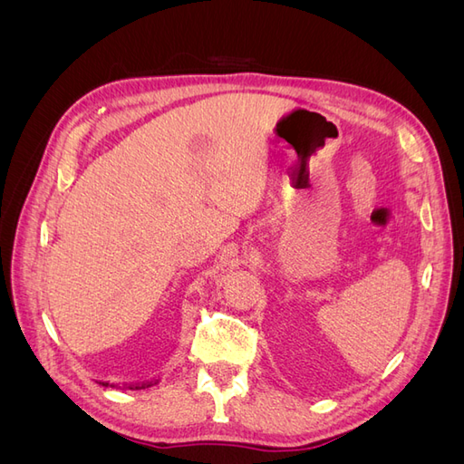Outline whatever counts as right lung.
<instances>
[{
	"label": "right lung",
	"mask_w": 464,
	"mask_h": 464,
	"mask_svg": "<svg viewBox=\"0 0 464 464\" xmlns=\"http://www.w3.org/2000/svg\"><path fill=\"white\" fill-rule=\"evenodd\" d=\"M102 385H108V383H102ZM150 385H154V383H141V385H128L125 389H131V391H135V389H145V387H150Z\"/></svg>",
	"instance_id": "right-lung-1"
}]
</instances>
